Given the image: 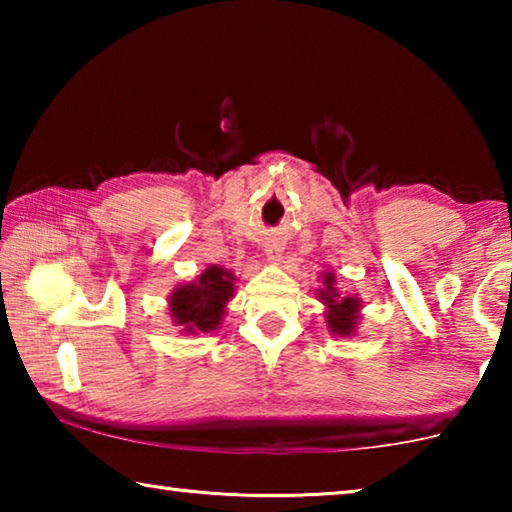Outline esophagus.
Masks as SVG:
<instances>
[{
  "instance_id": "esophagus-1",
  "label": "esophagus",
  "mask_w": 512,
  "mask_h": 512,
  "mask_svg": "<svg viewBox=\"0 0 512 512\" xmlns=\"http://www.w3.org/2000/svg\"><path fill=\"white\" fill-rule=\"evenodd\" d=\"M264 253H266V257H268V259H271V262H280V257H282V246H280V244H266Z\"/></svg>"
}]
</instances>
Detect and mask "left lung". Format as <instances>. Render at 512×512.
<instances>
[{
	"label": "left lung",
	"mask_w": 512,
	"mask_h": 512,
	"mask_svg": "<svg viewBox=\"0 0 512 512\" xmlns=\"http://www.w3.org/2000/svg\"><path fill=\"white\" fill-rule=\"evenodd\" d=\"M334 284V273H323V289H318V298L327 307V329L336 336H352L357 332L361 300L357 296H343Z\"/></svg>",
	"instance_id": "left-lung-1"
}]
</instances>
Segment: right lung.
Wrapping results in <instances>:
<instances>
[{
  "label": "right lung",
  "mask_w": 512,
  "mask_h": 512,
  "mask_svg": "<svg viewBox=\"0 0 512 512\" xmlns=\"http://www.w3.org/2000/svg\"><path fill=\"white\" fill-rule=\"evenodd\" d=\"M235 296V275L221 266H207L194 282L180 284L169 296L173 323L185 334L212 332L221 325L225 305Z\"/></svg>",
  "instance_id": "add662e5"
}]
</instances>
